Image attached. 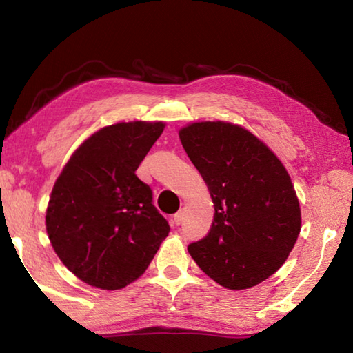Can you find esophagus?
Listing matches in <instances>:
<instances>
[{"instance_id": "1", "label": "esophagus", "mask_w": 353, "mask_h": 353, "mask_svg": "<svg viewBox=\"0 0 353 353\" xmlns=\"http://www.w3.org/2000/svg\"><path fill=\"white\" fill-rule=\"evenodd\" d=\"M172 223H174L176 225H181L183 223V213L179 212L174 214V218H172Z\"/></svg>"}]
</instances>
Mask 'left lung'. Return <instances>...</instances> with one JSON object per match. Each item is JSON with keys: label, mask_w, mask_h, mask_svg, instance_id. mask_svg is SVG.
I'll return each instance as SVG.
<instances>
[{"label": "left lung", "mask_w": 353, "mask_h": 353, "mask_svg": "<svg viewBox=\"0 0 353 353\" xmlns=\"http://www.w3.org/2000/svg\"><path fill=\"white\" fill-rule=\"evenodd\" d=\"M179 137L214 207L210 232L191 243L188 252L224 288H252L283 265L301 232V207L288 171L238 124L193 123Z\"/></svg>", "instance_id": "obj_1"}]
</instances>
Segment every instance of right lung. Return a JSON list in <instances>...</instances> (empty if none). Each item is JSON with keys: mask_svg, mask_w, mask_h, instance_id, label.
Returning <instances> with one entry per match:
<instances>
[{"mask_svg": "<svg viewBox=\"0 0 353 353\" xmlns=\"http://www.w3.org/2000/svg\"><path fill=\"white\" fill-rule=\"evenodd\" d=\"M165 129L162 121L117 123L88 137L52 187L46 232L82 282L119 290L146 271L170 234L135 171Z\"/></svg>", "mask_w": 353, "mask_h": 353, "instance_id": "1", "label": "right lung"}]
</instances>
